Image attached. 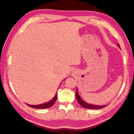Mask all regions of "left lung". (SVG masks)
<instances>
[{"mask_svg": "<svg viewBox=\"0 0 134 134\" xmlns=\"http://www.w3.org/2000/svg\"><path fill=\"white\" fill-rule=\"evenodd\" d=\"M118 46H119V47H120V45H119V44H118ZM76 96L77 100L79 103L80 105H81L83 108H85V109H102V108L105 107L106 106V105H101V106H100V105H93V104H90L86 103L85 102H84L83 100L82 99L79 95L77 90V91H76Z\"/></svg>", "mask_w": 134, "mask_h": 134, "instance_id": "1", "label": "left lung"}]
</instances>
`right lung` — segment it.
Wrapping results in <instances>:
<instances>
[{
    "label": "right lung",
    "instance_id": "right-lung-1",
    "mask_svg": "<svg viewBox=\"0 0 134 134\" xmlns=\"http://www.w3.org/2000/svg\"><path fill=\"white\" fill-rule=\"evenodd\" d=\"M57 93H56L55 96H54V98H53L51 100L50 102H47V103H44V104H40V105H29V104H27V105H28V106H29V107H30L34 108V109H47V108H49V107H52V106L54 105V103H55V100L57 99Z\"/></svg>",
    "mask_w": 134,
    "mask_h": 134
}]
</instances>
